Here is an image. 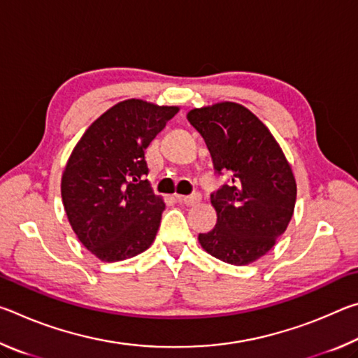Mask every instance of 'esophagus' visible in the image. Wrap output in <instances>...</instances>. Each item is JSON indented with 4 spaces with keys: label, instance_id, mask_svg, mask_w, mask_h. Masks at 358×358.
Returning a JSON list of instances; mask_svg holds the SVG:
<instances>
[{
    "label": "esophagus",
    "instance_id": "esophagus-1",
    "mask_svg": "<svg viewBox=\"0 0 358 358\" xmlns=\"http://www.w3.org/2000/svg\"><path fill=\"white\" fill-rule=\"evenodd\" d=\"M175 197H177L178 202H183L186 205H194V203L201 202V199H202V196L199 192H194V194H191V196H175Z\"/></svg>",
    "mask_w": 358,
    "mask_h": 358
}]
</instances>
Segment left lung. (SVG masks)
<instances>
[{
	"instance_id": "left-lung-1",
	"label": "left lung",
	"mask_w": 358,
	"mask_h": 358,
	"mask_svg": "<svg viewBox=\"0 0 358 358\" xmlns=\"http://www.w3.org/2000/svg\"><path fill=\"white\" fill-rule=\"evenodd\" d=\"M187 120L207 143L215 172L230 175L211 192L217 222L199 241L222 262L251 264L275 246L294 215L292 169L271 132L243 106L194 108Z\"/></svg>"
}]
</instances>
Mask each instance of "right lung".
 I'll return each instance as SVG.
<instances>
[{"mask_svg":"<svg viewBox=\"0 0 358 358\" xmlns=\"http://www.w3.org/2000/svg\"><path fill=\"white\" fill-rule=\"evenodd\" d=\"M178 107L123 101L85 131L66 164L62 197L82 245L104 262L148 250L166 205L153 194L145 150Z\"/></svg>","mask_w":358,"mask_h":358,"instance_id":"right-lung-1","label":"right lung"}]
</instances>
